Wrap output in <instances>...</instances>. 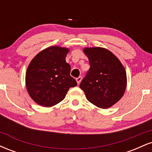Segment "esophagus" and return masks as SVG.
<instances>
[{
    "mask_svg": "<svg viewBox=\"0 0 152 152\" xmlns=\"http://www.w3.org/2000/svg\"><path fill=\"white\" fill-rule=\"evenodd\" d=\"M82 78H82L81 76H79V77L76 78V81H77L78 85H79V84H80V83H81V81H82Z\"/></svg>",
    "mask_w": 152,
    "mask_h": 152,
    "instance_id": "34e87169",
    "label": "esophagus"
}]
</instances>
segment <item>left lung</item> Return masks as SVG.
Returning a JSON list of instances; mask_svg holds the SVG:
<instances>
[{"label":"left lung","mask_w":152,"mask_h":152,"mask_svg":"<svg viewBox=\"0 0 152 152\" xmlns=\"http://www.w3.org/2000/svg\"><path fill=\"white\" fill-rule=\"evenodd\" d=\"M90 69L80 84L87 100L101 109L116 104L125 93L126 73L112 52L102 47H85Z\"/></svg>","instance_id":"obj_1"}]
</instances>
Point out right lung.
Segmentation results:
<instances>
[{
	"instance_id": "add662e5",
	"label": "right lung",
	"mask_w": 152,
	"mask_h": 152,
	"mask_svg": "<svg viewBox=\"0 0 152 152\" xmlns=\"http://www.w3.org/2000/svg\"><path fill=\"white\" fill-rule=\"evenodd\" d=\"M69 48L48 47L31 61L26 74V86L31 98L38 105L51 107L65 98L71 87L77 86L70 76L71 66L66 61Z\"/></svg>"
}]
</instances>
